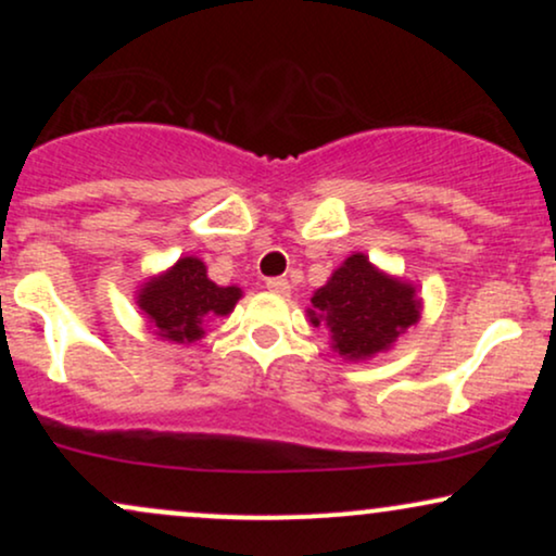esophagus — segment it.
Here are the masks:
<instances>
[{
  "label": "esophagus",
  "instance_id": "34e87169",
  "mask_svg": "<svg viewBox=\"0 0 556 556\" xmlns=\"http://www.w3.org/2000/svg\"><path fill=\"white\" fill-rule=\"evenodd\" d=\"M266 287H269L271 292H277V295H290V282H287L285 277H274V279H266Z\"/></svg>",
  "mask_w": 556,
  "mask_h": 556
}]
</instances>
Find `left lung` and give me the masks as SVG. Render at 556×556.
Listing matches in <instances>:
<instances>
[{"instance_id":"obj_1","label":"left lung","mask_w":556,"mask_h":556,"mask_svg":"<svg viewBox=\"0 0 556 556\" xmlns=\"http://www.w3.org/2000/svg\"><path fill=\"white\" fill-rule=\"evenodd\" d=\"M308 318L331 331V348L344 361L384 353L420 318L416 287L379 271L363 253H353L311 298Z\"/></svg>"}]
</instances>
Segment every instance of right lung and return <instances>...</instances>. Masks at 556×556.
Here are the masks:
<instances>
[{
	"instance_id": "right-lung-1",
	"label": "right lung",
	"mask_w": 556,
	"mask_h": 556,
	"mask_svg": "<svg viewBox=\"0 0 556 556\" xmlns=\"http://www.w3.org/2000/svg\"><path fill=\"white\" fill-rule=\"evenodd\" d=\"M240 295V287L214 285L201 258L185 256L140 287L138 308L159 337L182 344L201 340L208 318L232 314Z\"/></svg>"
}]
</instances>
